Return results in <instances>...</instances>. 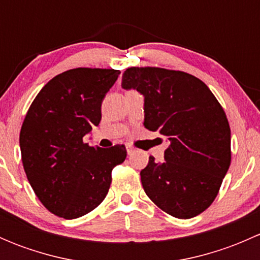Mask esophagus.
<instances>
[{
	"mask_svg": "<svg viewBox=\"0 0 260 260\" xmlns=\"http://www.w3.org/2000/svg\"><path fill=\"white\" fill-rule=\"evenodd\" d=\"M125 148H127V153L128 154H133L136 152V148L133 146H131V145H127L125 146Z\"/></svg>",
	"mask_w": 260,
	"mask_h": 260,
	"instance_id": "obj_1",
	"label": "esophagus"
}]
</instances>
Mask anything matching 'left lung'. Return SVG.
Listing matches in <instances>:
<instances>
[{"label":"left lung","instance_id":"8db88e82","mask_svg":"<svg viewBox=\"0 0 260 260\" xmlns=\"http://www.w3.org/2000/svg\"><path fill=\"white\" fill-rule=\"evenodd\" d=\"M122 88L145 96V122L170 142L165 161L149 157L141 181L149 199L167 214L190 219L216 198L232 161L224 109L204 81L162 68H128Z\"/></svg>","mask_w":260,"mask_h":260}]
</instances>
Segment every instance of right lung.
Masks as SVG:
<instances>
[{
  "label": "right lung",
  "instance_id": "add662e5",
  "mask_svg": "<svg viewBox=\"0 0 260 260\" xmlns=\"http://www.w3.org/2000/svg\"><path fill=\"white\" fill-rule=\"evenodd\" d=\"M119 70L77 68L52 78L28 108L20 132L23 170L50 212L77 219L107 196L123 145L90 147L84 136L102 119V102Z\"/></svg>",
  "mask_w": 260,
  "mask_h": 260
}]
</instances>
